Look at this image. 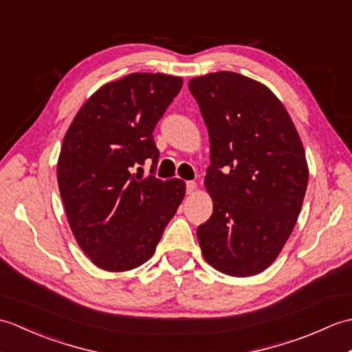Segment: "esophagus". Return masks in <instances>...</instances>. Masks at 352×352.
<instances>
[{
  "label": "esophagus",
  "instance_id": "esophagus-1",
  "mask_svg": "<svg viewBox=\"0 0 352 352\" xmlns=\"http://www.w3.org/2000/svg\"><path fill=\"white\" fill-rule=\"evenodd\" d=\"M195 189H197L195 182H186V193H188V195H192V193L195 192Z\"/></svg>",
  "mask_w": 352,
  "mask_h": 352
}]
</instances>
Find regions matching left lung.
Masks as SVG:
<instances>
[{"mask_svg": "<svg viewBox=\"0 0 352 352\" xmlns=\"http://www.w3.org/2000/svg\"><path fill=\"white\" fill-rule=\"evenodd\" d=\"M210 139L204 186L210 219L197 228L201 251L231 276L263 272L283 250L309 183L302 142L266 86L221 71L189 81Z\"/></svg>", "mask_w": 352, "mask_h": 352, "instance_id": "obj_1", "label": "left lung"}]
</instances>
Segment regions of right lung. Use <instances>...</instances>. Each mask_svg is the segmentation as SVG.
Masks as SVG:
<instances>
[{"label": "right lung", "instance_id": "add662e5", "mask_svg": "<svg viewBox=\"0 0 352 352\" xmlns=\"http://www.w3.org/2000/svg\"><path fill=\"white\" fill-rule=\"evenodd\" d=\"M183 86L166 74L134 72L100 87L65 134L58 190L69 227L94 263L122 272L151 258L186 193L180 178L163 182L134 170L159 163L153 131Z\"/></svg>", "mask_w": 352, "mask_h": 352}]
</instances>
